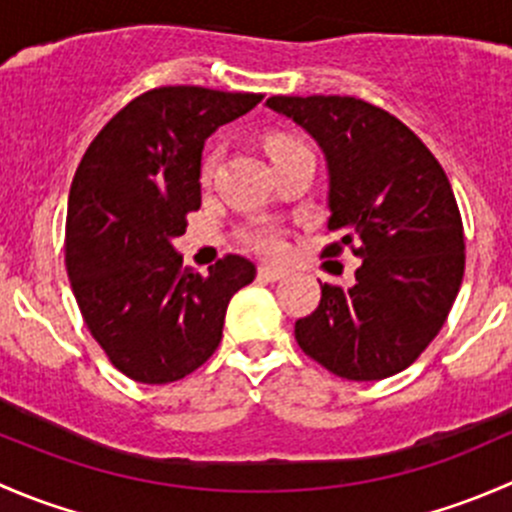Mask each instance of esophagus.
<instances>
[{
    "label": "esophagus",
    "instance_id": "obj_1",
    "mask_svg": "<svg viewBox=\"0 0 512 512\" xmlns=\"http://www.w3.org/2000/svg\"><path fill=\"white\" fill-rule=\"evenodd\" d=\"M257 275H260V280L280 282V280H285L287 272H285V270H277V267H270V265H260V270H257Z\"/></svg>",
    "mask_w": 512,
    "mask_h": 512
}]
</instances>
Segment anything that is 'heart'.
Masks as SVG:
<instances>
[{
  "label": "heart",
  "instance_id": "obj_1",
  "mask_svg": "<svg viewBox=\"0 0 512 512\" xmlns=\"http://www.w3.org/2000/svg\"><path fill=\"white\" fill-rule=\"evenodd\" d=\"M267 148H270L272 156H277V153L297 151V148H307V146H302V143L294 141V138L277 136V138H270ZM215 160H218V153H210V156L203 160V170H200V173H203V180H208L210 175H213ZM245 242H247V247L262 252V255H280L282 247H285V245H282L280 230H277L275 225H267V223L252 225L250 230L245 232Z\"/></svg>",
  "mask_w": 512,
  "mask_h": 512
}]
</instances>
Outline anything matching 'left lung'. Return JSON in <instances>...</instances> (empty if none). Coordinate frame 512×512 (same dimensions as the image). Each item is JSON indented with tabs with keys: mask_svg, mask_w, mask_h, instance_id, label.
<instances>
[{
	"mask_svg": "<svg viewBox=\"0 0 512 512\" xmlns=\"http://www.w3.org/2000/svg\"><path fill=\"white\" fill-rule=\"evenodd\" d=\"M267 106L302 126L329 170V223L361 257L352 287L322 285L319 307L297 319L302 352L349 381L411 366L451 312L466 270L456 195L441 163L409 126L354 96H272Z\"/></svg>",
	"mask_w": 512,
	"mask_h": 512,
	"instance_id": "8db88e82",
	"label": "left lung"
}]
</instances>
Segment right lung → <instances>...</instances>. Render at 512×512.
<instances>
[{
	"mask_svg": "<svg viewBox=\"0 0 512 512\" xmlns=\"http://www.w3.org/2000/svg\"><path fill=\"white\" fill-rule=\"evenodd\" d=\"M262 94L160 86L123 106L76 168L66 215V270L91 337L141 384L193 374L223 339L230 297L255 265L225 255L208 277L183 267L173 237L200 208L205 138Z\"/></svg>",
	"mask_w": 512,
	"mask_h": 512,
	"instance_id": "1",
	"label": "right lung"
}]
</instances>
